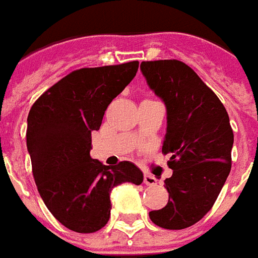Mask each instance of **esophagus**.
<instances>
[{
	"instance_id": "34e87169",
	"label": "esophagus",
	"mask_w": 258,
	"mask_h": 258,
	"mask_svg": "<svg viewBox=\"0 0 258 258\" xmlns=\"http://www.w3.org/2000/svg\"><path fill=\"white\" fill-rule=\"evenodd\" d=\"M143 182L147 184V186H153V184L157 183V179H155L154 176L149 175V173H146V175H144V178H143Z\"/></svg>"
}]
</instances>
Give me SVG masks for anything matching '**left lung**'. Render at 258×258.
<instances>
[{
	"label": "left lung",
	"mask_w": 258,
	"mask_h": 258,
	"mask_svg": "<svg viewBox=\"0 0 258 258\" xmlns=\"http://www.w3.org/2000/svg\"><path fill=\"white\" fill-rule=\"evenodd\" d=\"M140 68L167 105L162 154L171 155L173 169L164 180L167 206L150 211V220L164 229H184L211 210L231 172L233 131L224 104L189 65L160 59Z\"/></svg>",
	"instance_id": "left-lung-1"
}]
</instances>
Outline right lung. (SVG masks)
Listing matches in <instances>:
<instances>
[{"label": "right lung", "mask_w": 258, "mask_h": 258, "mask_svg": "<svg viewBox=\"0 0 258 258\" xmlns=\"http://www.w3.org/2000/svg\"><path fill=\"white\" fill-rule=\"evenodd\" d=\"M138 68L139 61H131L74 71L30 108L26 143L33 178L50 213L71 231H100L109 220L111 190L125 182H143L132 162L103 165L90 157L91 132L100 129L105 109Z\"/></svg>", "instance_id": "1"}]
</instances>
